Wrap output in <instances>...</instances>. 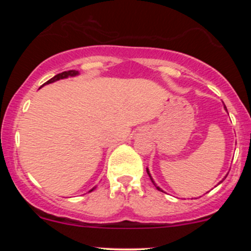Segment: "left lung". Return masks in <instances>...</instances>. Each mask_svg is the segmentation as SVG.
Instances as JSON below:
<instances>
[{
  "label": "left lung",
  "mask_w": 251,
  "mask_h": 251,
  "mask_svg": "<svg viewBox=\"0 0 251 251\" xmlns=\"http://www.w3.org/2000/svg\"><path fill=\"white\" fill-rule=\"evenodd\" d=\"M224 107H226V106H224ZM146 172H148V175H149L150 179H151V181H152V183H153V185L155 186V189H157V190H159V191H163V190H162V189H160V188H159V186H157V184H155V183H154L153 178H152V176H151V174H150L149 169H146ZM226 176H227V175H226ZM226 177H224V178H226ZM224 178H223V180H224ZM223 180H222V181H223ZM222 181H220V183H222ZM220 183H218V184H220Z\"/></svg>",
  "instance_id": "1"
}]
</instances>
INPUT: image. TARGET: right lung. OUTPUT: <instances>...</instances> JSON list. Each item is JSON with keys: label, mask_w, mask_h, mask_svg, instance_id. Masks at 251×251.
Masks as SVG:
<instances>
[{"label": "right lung", "mask_w": 251, "mask_h": 251, "mask_svg": "<svg viewBox=\"0 0 251 251\" xmlns=\"http://www.w3.org/2000/svg\"><path fill=\"white\" fill-rule=\"evenodd\" d=\"M76 75H79V71H67V72H62V73H59V74H56L55 76H53L51 77V79H50L48 80L47 82H45L43 83L42 86H45V85H48V83H51V82H55V81H57V80H61V79H67V77H70V76H76ZM41 86V87H42ZM96 189V188H93L91 190V191H93V190ZM89 191V192H91Z\"/></svg>", "instance_id": "add662e5"}]
</instances>
